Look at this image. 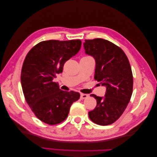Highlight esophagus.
<instances>
[{
	"label": "esophagus",
	"instance_id": "1",
	"mask_svg": "<svg viewBox=\"0 0 157 157\" xmlns=\"http://www.w3.org/2000/svg\"><path fill=\"white\" fill-rule=\"evenodd\" d=\"M88 97V94H81V99H86L87 97Z\"/></svg>",
	"mask_w": 157,
	"mask_h": 157
}]
</instances>
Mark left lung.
<instances>
[{
	"instance_id": "8db88e82",
	"label": "left lung",
	"mask_w": 157,
	"mask_h": 157,
	"mask_svg": "<svg viewBox=\"0 0 157 157\" xmlns=\"http://www.w3.org/2000/svg\"><path fill=\"white\" fill-rule=\"evenodd\" d=\"M86 53L96 62L94 79L106 87L104 97L91 94L97 99V106L88 113L97 124L106 126L114 123L124 113L132 97L133 74L132 68L122 48L106 40H86Z\"/></svg>"
}]
</instances>
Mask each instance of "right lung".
Segmentation results:
<instances>
[{
	"mask_svg": "<svg viewBox=\"0 0 157 157\" xmlns=\"http://www.w3.org/2000/svg\"><path fill=\"white\" fill-rule=\"evenodd\" d=\"M81 47L80 40L42 41L25 56L21 74L23 92L36 117L46 124L63 122L71 104L80 98L78 92L61 90L53 79Z\"/></svg>",
	"mask_w": 157,
	"mask_h": 157,
	"instance_id": "right-lung-1",
	"label": "right lung"
}]
</instances>
